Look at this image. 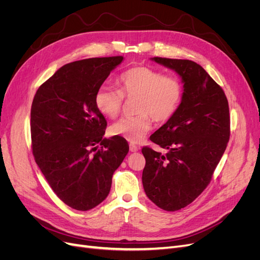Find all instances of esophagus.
I'll return each instance as SVG.
<instances>
[{"instance_id":"esophagus-1","label":"esophagus","mask_w":260,"mask_h":260,"mask_svg":"<svg viewBox=\"0 0 260 260\" xmlns=\"http://www.w3.org/2000/svg\"><path fill=\"white\" fill-rule=\"evenodd\" d=\"M139 150V147L134 145V143H129V151L131 152H137Z\"/></svg>"}]
</instances>
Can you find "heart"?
<instances>
[{"label":"heart","instance_id":"1","mask_svg":"<svg viewBox=\"0 0 260 260\" xmlns=\"http://www.w3.org/2000/svg\"><path fill=\"white\" fill-rule=\"evenodd\" d=\"M118 89L103 85L95 94L96 108L105 117L113 119L122 109L124 98L135 99L136 117L123 118L114 123L111 135L129 142L141 141L152 127V118L157 123L170 120L183 101L184 88L174 76L148 66H135L118 79Z\"/></svg>","mask_w":260,"mask_h":260}]
</instances>
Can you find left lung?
<instances>
[{
  "label": "left lung",
  "mask_w": 260,
  "mask_h": 260,
  "mask_svg": "<svg viewBox=\"0 0 260 260\" xmlns=\"http://www.w3.org/2000/svg\"><path fill=\"white\" fill-rule=\"evenodd\" d=\"M175 71L184 88L180 108L150 140L168 153L142 148V184L158 208L177 211L189 205L210 183L230 135L228 101L223 89L199 64L151 57Z\"/></svg>",
  "instance_id": "left-lung-1"
}]
</instances>
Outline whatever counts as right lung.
I'll list each match as a JSON object with an SVG mask.
<instances>
[{"instance_id": "obj_1", "label": "right lung", "mask_w": 260, "mask_h": 260, "mask_svg": "<svg viewBox=\"0 0 260 260\" xmlns=\"http://www.w3.org/2000/svg\"><path fill=\"white\" fill-rule=\"evenodd\" d=\"M122 61L123 56H109L69 63L34 96L35 161L55 195L75 210L88 211L103 203L113 172L129 150L121 137L103 138L107 122L95 105L96 92Z\"/></svg>"}]
</instances>
